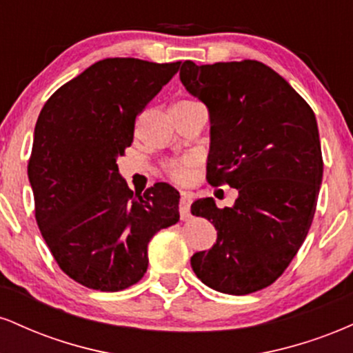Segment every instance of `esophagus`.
<instances>
[{"mask_svg": "<svg viewBox=\"0 0 353 353\" xmlns=\"http://www.w3.org/2000/svg\"><path fill=\"white\" fill-rule=\"evenodd\" d=\"M190 204H192V196L189 192L181 194L179 201V210H181V219H189L190 216Z\"/></svg>", "mask_w": 353, "mask_h": 353, "instance_id": "34e87169", "label": "esophagus"}]
</instances>
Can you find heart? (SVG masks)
Wrapping results in <instances>:
<instances>
[{
  "mask_svg": "<svg viewBox=\"0 0 353 353\" xmlns=\"http://www.w3.org/2000/svg\"><path fill=\"white\" fill-rule=\"evenodd\" d=\"M179 103H182V101H179ZM169 174H171L176 181H189L190 176H192V161L185 159L179 161V163H172L169 165Z\"/></svg>",
  "mask_w": 353,
  "mask_h": 353,
  "instance_id": "obj_1",
  "label": "heart"
}]
</instances>
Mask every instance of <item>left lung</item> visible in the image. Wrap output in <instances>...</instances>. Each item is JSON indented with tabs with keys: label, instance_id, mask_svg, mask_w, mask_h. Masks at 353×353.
I'll return each mask as SVG.
<instances>
[{
	"label": "left lung",
	"instance_id": "left-lung-1",
	"mask_svg": "<svg viewBox=\"0 0 353 353\" xmlns=\"http://www.w3.org/2000/svg\"><path fill=\"white\" fill-rule=\"evenodd\" d=\"M179 78L209 111V182L239 192L232 208L219 209L212 197L190 205L217 230L190 267L217 292H257L287 269L314 219L323 174L315 114L259 61H184Z\"/></svg>",
	"mask_w": 353,
	"mask_h": 353
}]
</instances>
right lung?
Listing matches in <instances>:
<instances>
[{
	"label": "right lung",
	"mask_w": 353,
	"mask_h": 353,
	"mask_svg": "<svg viewBox=\"0 0 353 353\" xmlns=\"http://www.w3.org/2000/svg\"><path fill=\"white\" fill-rule=\"evenodd\" d=\"M181 63L109 58L46 101L34 128L28 177L36 221L72 281L117 292L143 279L154 234L179 221V192L157 182L134 194L117 168L136 116Z\"/></svg>",
	"instance_id": "right-lung-1"
}]
</instances>
